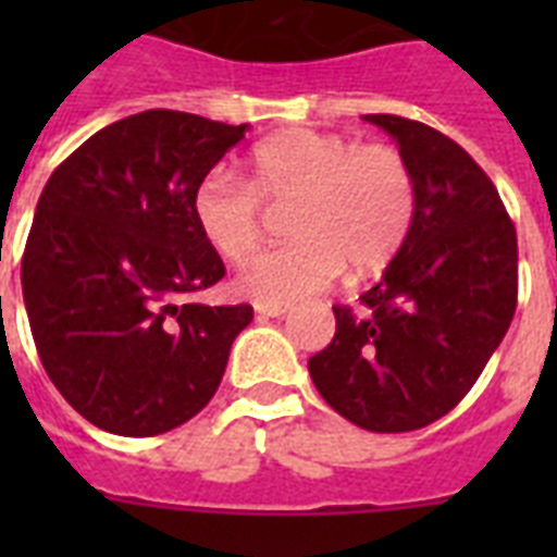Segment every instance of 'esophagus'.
Masks as SVG:
<instances>
[{
	"label": "esophagus",
	"mask_w": 557,
	"mask_h": 557,
	"mask_svg": "<svg viewBox=\"0 0 557 557\" xmlns=\"http://www.w3.org/2000/svg\"><path fill=\"white\" fill-rule=\"evenodd\" d=\"M253 309H257V314H262V318H280V314L288 312L286 304H257Z\"/></svg>",
	"instance_id": "34e87169"
}]
</instances>
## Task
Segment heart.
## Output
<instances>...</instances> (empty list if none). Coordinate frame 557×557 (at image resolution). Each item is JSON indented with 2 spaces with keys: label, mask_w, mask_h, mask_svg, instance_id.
I'll use <instances>...</instances> for the list:
<instances>
[{
  "label": "heart",
  "mask_w": 557,
  "mask_h": 557,
  "mask_svg": "<svg viewBox=\"0 0 557 557\" xmlns=\"http://www.w3.org/2000/svg\"><path fill=\"white\" fill-rule=\"evenodd\" d=\"M262 205L283 208L292 243L253 257L236 288L257 304H292L338 277L384 269L416 216V182L398 147L347 135L286 129L248 159V185L213 168L193 187V222L225 262L248 260L262 239Z\"/></svg>",
  "instance_id": "obj_1"
}]
</instances>
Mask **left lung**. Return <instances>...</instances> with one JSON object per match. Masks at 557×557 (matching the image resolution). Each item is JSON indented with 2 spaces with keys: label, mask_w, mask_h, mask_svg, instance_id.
<instances>
[{
  "label": "left lung",
  "mask_w": 557,
  "mask_h": 557,
  "mask_svg": "<svg viewBox=\"0 0 557 557\" xmlns=\"http://www.w3.org/2000/svg\"><path fill=\"white\" fill-rule=\"evenodd\" d=\"M364 117L413 170V227L358 312L332 306L335 338L309 375L352 424L405 433L454 410L500 347L518 306V234L457 141L410 117Z\"/></svg>",
  "instance_id": "1"
}]
</instances>
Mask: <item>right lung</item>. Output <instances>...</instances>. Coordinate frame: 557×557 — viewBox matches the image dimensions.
<instances>
[{
  "label": "right lung",
  "mask_w": 557,
  "mask_h": 557,
  "mask_svg": "<svg viewBox=\"0 0 557 557\" xmlns=\"http://www.w3.org/2000/svg\"><path fill=\"white\" fill-rule=\"evenodd\" d=\"M248 124L147 109L103 126L37 201L22 297L48 379L117 436H159L199 413L253 309L187 304L225 277L193 222V187Z\"/></svg>",
  "instance_id": "1"
}]
</instances>
